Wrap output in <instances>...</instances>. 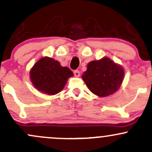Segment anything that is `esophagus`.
<instances>
[{
    "label": "esophagus",
    "mask_w": 152,
    "mask_h": 152,
    "mask_svg": "<svg viewBox=\"0 0 152 152\" xmlns=\"http://www.w3.org/2000/svg\"><path fill=\"white\" fill-rule=\"evenodd\" d=\"M73 73H74V75H75V76H76V77H79V76H80L79 71H77V70H76V71H74Z\"/></svg>",
    "instance_id": "obj_1"
}]
</instances>
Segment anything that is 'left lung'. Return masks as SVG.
<instances>
[{
	"label": "left lung",
	"instance_id": "8db88e82",
	"mask_svg": "<svg viewBox=\"0 0 152 152\" xmlns=\"http://www.w3.org/2000/svg\"><path fill=\"white\" fill-rule=\"evenodd\" d=\"M124 76V69L121 65L104 57L88 63L81 78L93 94L104 97L118 91Z\"/></svg>",
	"mask_w": 152,
	"mask_h": 152
}]
</instances>
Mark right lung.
<instances>
[{
    "mask_svg": "<svg viewBox=\"0 0 152 152\" xmlns=\"http://www.w3.org/2000/svg\"><path fill=\"white\" fill-rule=\"evenodd\" d=\"M73 76L68 67H63L58 61L47 56L38 60L29 72L30 80L34 87L48 95H55L62 91L68 79Z\"/></svg>",
    "mask_w": 152,
    "mask_h": 152,
    "instance_id": "add662e5",
    "label": "right lung"
}]
</instances>
